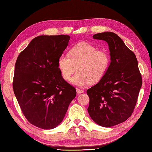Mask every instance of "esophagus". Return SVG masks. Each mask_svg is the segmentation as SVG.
<instances>
[{
	"label": "esophagus",
	"instance_id": "obj_1",
	"mask_svg": "<svg viewBox=\"0 0 152 152\" xmlns=\"http://www.w3.org/2000/svg\"><path fill=\"white\" fill-rule=\"evenodd\" d=\"M77 93L78 94H83V93H84V90H80V89H79V88H77Z\"/></svg>",
	"mask_w": 152,
	"mask_h": 152
}]
</instances>
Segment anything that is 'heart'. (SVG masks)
Listing matches in <instances>:
<instances>
[{
	"mask_svg": "<svg viewBox=\"0 0 152 152\" xmlns=\"http://www.w3.org/2000/svg\"><path fill=\"white\" fill-rule=\"evenodd\" d=\"M110 63L108 53L98 50L92 44L82 42L75 44L69 50V56L62 54L58 59V67L65 80H69L77 68L71 83L77 86H85L101 80Z\"/></svg>",
	"mask_w": 152,
	"mask_h": 152,
	"instance_id": "heart-1",
	"label": "heart"
}]
</instances>
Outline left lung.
<instances>
[{
	"mask_svg": "<svg viewBox=\"0 0 152 152\" xmlns=\"http://www.w3.org/2000/svg\"><path fill=\"white\" fill-rule=\"evenodd\" d=\"M93 38L108 43L111 62L102 78L86 91L90 98L88 112L95 123L108 128L131 116L142 77L135 55L117 34L103 32Z\"/></svg>",
	"mask_w": 152,
	"mask_h": 152,
	"instance_id": "left-lung-1",
	"label": "left lung"
}]
</instances>
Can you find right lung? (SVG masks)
I'll return each mask as SVG.
<instances>
[{
	"instance_id": "add662e5",
	"label": "right lung",
	"mask_w": 152,
	"mask_h": 152,
	"mask_svg": "<svg viewBox=\"0 0 152 152\" xmlns=\"http://www.w3.org/2000/svg\"><path fill=\"white\" fill-rule=\"evenodd\" d=\"M69 39L64 35L38 36L17 57L14 94L25 117L38 128L51 129L60 124L76 96L58 67Z\"/></svg>"
}]
</instances>
